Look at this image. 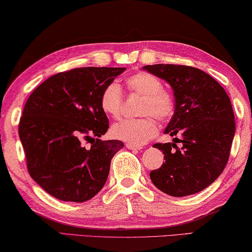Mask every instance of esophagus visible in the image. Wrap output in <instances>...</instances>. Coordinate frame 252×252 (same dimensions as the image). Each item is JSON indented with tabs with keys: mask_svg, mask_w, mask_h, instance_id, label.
I'll list each match as a JSON object with an SVG mask.
<instances>
[{
	"mask_svg": "<svg viewBox=\"0 0 252 252\" xmlns=\"http://www.w3.org/2000/svg\"><path fill=\"white\" fill-rule=\"evenodd\" d=\"M126 147L127 149H130V150H140L141 149L140 146H136V145H132V144H126Z\"/></svg>",
	"mask_w": 252,
	"mask_h": 252,
	"instance_id": "34e87169",
	"label": "esophagus"
}]
</instances>
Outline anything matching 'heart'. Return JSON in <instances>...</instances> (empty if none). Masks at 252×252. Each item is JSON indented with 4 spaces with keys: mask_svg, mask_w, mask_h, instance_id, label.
Wrapping results in <instances>:
<instances>
[{
    "mask_svg": "<svg viewBox=\"0 0 252 252\" xmlns=\"http://www.w3.org/2000/svg\"><path fill=\"white\" fill-rule=\"evenodd\" d=\"M129 90L145 97L142 103L141 119H126L112 126L113 138L127 144L141 146L148 142L158 132L155 116L160 121L168 120L174 114L175 100L171 93L163 89V82L158 77L149 72H138L126 79ZM100 107L106 115L119 119L122 114L123 95L120 86L115 82L108 84L100 95Z\"/></svg>",
    "mask_w": 252,
    "mask_h": 252,
    "instance_id": "1",
    "label": "heart"
}]
</instances>
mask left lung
<instances>
[{
  "mask_svg": "<svg viewBox=\"0 0 252 252\" xmlns=\"http://www.w3.org/2000/svg\"><path fill=\"white\" fill-rule=\"evenodd\" d=\"M142 70L173 89L175 111L164 132L180 137L153 146L162 150L165 162L150 172L152 182L172 197L197 193L212 185L226 166L235 132L231 100L222 86L200 69L154 64Z\"/></svg>",
  "mask_w": 252,
  "mask_h": 252,
  "instance_id": "8db88e82",
  "label": "left lung"
}]
</instances>
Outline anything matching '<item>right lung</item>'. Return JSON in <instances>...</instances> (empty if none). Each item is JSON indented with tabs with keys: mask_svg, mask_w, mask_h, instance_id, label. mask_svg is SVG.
Segmentation results:
<instances>
[{
	"mask_svg": "<svg viewBox=\"0 0 252 252\" xmlns=\"http://www.w3.org/2000/svg\"><path fill=\"white\" fill-rule=\"evenodd\" d=\"M125 70L87 66L60 72L29 96L19 137L30 176L51 196L84 202L102 190L111 160L125 144L99 139L108 129L100 95ZM89 138L92 146L86 149L82 140Z\"/></svg>",
	"mask_w": 252,
	"mask_h": 252,
	"instance_id": "obj_1",
	"label": "right lung"
}]
</instances>
